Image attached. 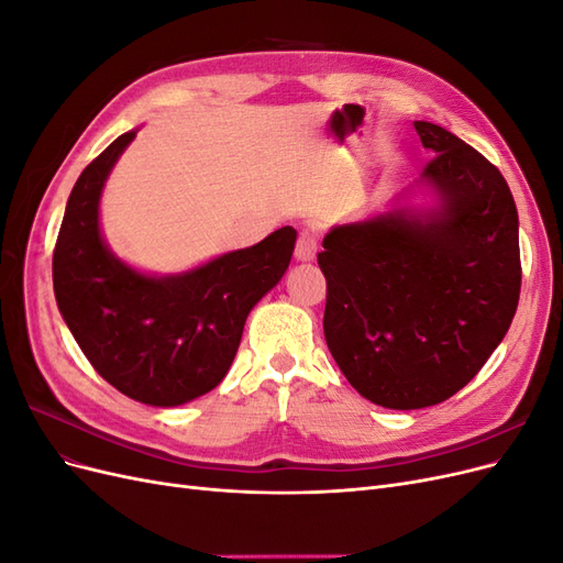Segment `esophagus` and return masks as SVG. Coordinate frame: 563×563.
Listing matches in <instances>:
<instances>
[{
    "mask_svg": "<svg viewBox=\"0 0 563 563\" xmlns=\"http://www.w3.org/2000/svg\"><path fill=\"white\" fill-rule=\"evenodd\" d=\"M317 251H319V240L317 234L310 230H302L298 242H296V261L298 263H310L317 258Z\"/></svg>",
    "mask_w": 563,
    "mask_h": 563,
    "instance_id": "esophagus-1",
    "label": "esophagus"
}]
</instances>
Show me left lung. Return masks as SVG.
I'll list each match as a JSON object with an SVG mask.
<instances>
[{
	"mask_svg": "<svg viewBox=\"0 0 563 563\" xmlns=\"http://www.w3.org/2000/svg\"><path fill=\"white\" fill-rule=\"evenodd\" d=\"M432 152L387 211L335 225L317 255L323 335L368 401L411 411L463 389L500 345L521 291L519 216L503 174L457 135L413 122Z\"/></svg>",
	"mask_w": 563,
	"mask_h": 563,
	"instance_id": "left-lung-1",
	"label": "left lung"
}]
</instances>
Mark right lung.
<instances>
[{
	"mask_svg": "<svg viewBox=\"0 0 563 563\" xmlns=\"http://www.w3.org/2000/svg\"><path fill=\"white\" fill-rule=\"evenodd\" d=\"M133 139L135 131L119 135L77 178L54 251V294L100 378L135 401L172 408L225 378L249 312L291 263L296 230H275L180 275L126 265L100 234V195Z\"/></svg>",
	"mask_w": 563,
	"mask_h": 563,
	"instance_id": "right-lung-1",
	"label": "right lung"
}]
</instances>
